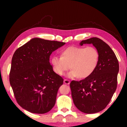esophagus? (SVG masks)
Segmentation results:
<instances>
[{
    "label": "esophagus",
    "instance_id": "34e87169",
    "mask_svg": "<svg viewBox=\"0 0 127 127\" xmlns=\"http://www.w3.org/2000/svg\"><path fill=\"white\" fill-rule=\"evenodd\" d=\"M64 83L66 84H70V81H69V80H67V79H64Z\"/></svg>",
    "mask_w": 127,
    "mask_h": 127
}]
</instances>
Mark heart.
Listing matches in <instances>:
<instances>
[{"label": "heart", "instance_id": "b5f03b06", "mask_svg": "<svg viewBox=\"0 0 127 127\" xmlns=\"http://www.w3.org/2000/svg\"><path fill=\"white\" fill-rule=\"evenodd\" d=\"M99 58V52L94 46H70L62 50L61 57H52L51 63L58 75H64L70 66L68 77L86 79L96 69Z\"/></svg>", "mask_w": 127, "mask_h": 127}]
</instances>
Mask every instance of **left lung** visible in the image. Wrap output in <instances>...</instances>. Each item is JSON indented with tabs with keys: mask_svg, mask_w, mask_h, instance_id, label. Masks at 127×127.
<instances>
[{
	"mask_svg": "<svg viewBox=\"0 0 127 127\" xmlns=\"http://www.w3.org/2000/svg\"><path fill=\"white\" fill-rule=\"evenodd\" d=\"M93 44L100 54L99 62L89 77L73 80L70 87L74 105L85 113H95L103 110L110 102L117 85L119 61L109 46L99 38L82 40L80 45Z\"/></svg>",
	"mask_w": 127,
	"mask_h": 127,
	"instance_id": "obj_1",
	"label": "left lung"
}]
</instances>
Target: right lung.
<instances>
[{
	"mask_svg": "<svg viewBox=\"0 0 127 127\" xmlns=\"http://www.w3.org/2000/svg\"><path fill=\"white\" fill-rule=\"evenodd\" d=\"M65 44L33 38L14 53L10 83L18 105L33 113L43 114L54 106L61 76L53 71L50 56Z\"/></svg>",
	"mask_w": 127,
	"mask_h": 127,
	"instance_id": "add662e5",
	"label": "right lung"
}]
</instances>
